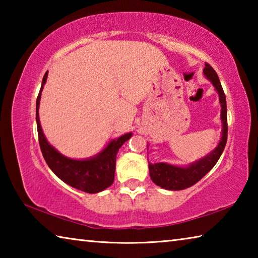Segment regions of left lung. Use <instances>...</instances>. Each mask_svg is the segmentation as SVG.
<instances>
[{"instance_id": "left-lung-1", "label": "left lung", "mask_w": 258, "mask_h": 258, "mask_svg": "<svg viewBox=\"0 0 258 258\" xmlns=\"http://www.w3.org/2000/svg\"><path fill=\"white\" fill-rule=\"evenodd\" d=\"M204 74L209 81H212L213 85L217 90L218 95H220V102L222 106L221 118L223 121L221 142L218 143L216 149L212 151L207 157L199 160L198 163L190 165L189 167L182 168L164 163L149 164V172L152 182L157 185L164 187V189L174 191L184 190L186 187L196 184L215 166L225 148L226 140H228V111H226V99L223 87L221 85L220 78H218L216 72L207 62L205 63Z\"/></svg>"}]
</instances>
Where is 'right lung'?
<instances>
[{
  "mask_svg": "<svg viewBox=\"0 0 258 258\" xmlns=\"http://www.w3.org/2000/svg\"><path fill=\"white\" fill-rule=\"evenodd\" d=\"M47 78V72L42 81L40 93L36 100V123L38 142H40L42 155L46 164L60 180L67 183L75 189L87 192V194H97L110 186L115 178L116 155L119 148L125 141L132 137V133H127L119 139L111 141L101 154L94 158L87 160L69 159L59 154L53 147L49 145L43 134V131L38 117V107H40L41 92Z\"/></svg>",
  "mask_w": 258,
  "mask_h": 258,
  "instance_id": "1",
  "label": "right lung"
}]
</instances>
